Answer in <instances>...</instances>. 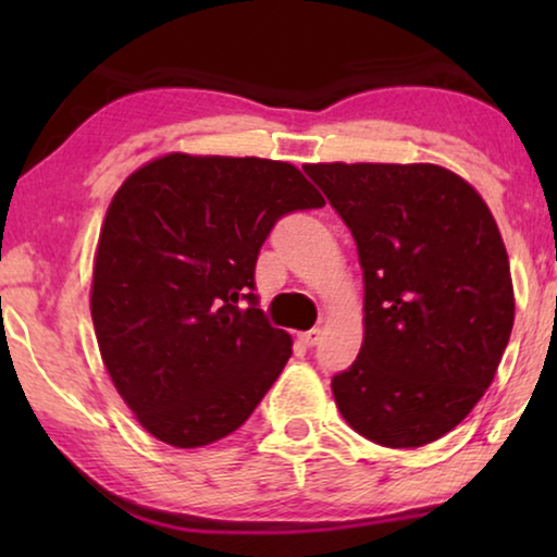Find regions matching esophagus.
Segmentation results:
<instances>
[{"label": "esophagus", "instance_id": "1", "mask_svg": "<svg viewBox=\"0 0 557 557\" xmlns=\"http://www.w3.org/2000/svg\"><path fill=\"white\" fill-rule=\"evenodd\" d=\"M319 334H322V332H319V330H309V332L299 334V342H301L304 347H314L317 342H319Z\"/></svg>", "mask_w": 557, "mask_h": 557}]
</instances>
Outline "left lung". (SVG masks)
<instances>
[{
  "label": "left lung",
  "mask_w": 557,
  "mask_h": 557,
  "mask_svg": "<svg viewBox=\"0 0 557 557\" xmlns=\"http://www.w3.org/2000/svg\"><path fill=\"white\" fill-rule=\"evenodd\" d=\"M352 233L364 339L332 377L360 436L418 448L456 429L492 385L515 322L512 276L490 208L436 164H307Z\"/></svg>",
  "instance_id": "8db88e82"
}]
</instances>
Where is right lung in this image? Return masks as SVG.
<instances>
[{"instance_id": "obj_1", "label": "right lung", "mask_w": 557, "mask_h": 557, "mask_svg": "<svg viewBox=\"0 0 557 557\" xmlns=\"http://www.w3.org/2000/svg\"><path fill=\"white\" fill-rule=\"evenodd\" d=\"M324 200L294 164L166 154L128 177L98 238L90 317L121 398L151 436L208 446L240 429L292 357L258 309L273 225Z\"/></svg>"}]
</instances>
